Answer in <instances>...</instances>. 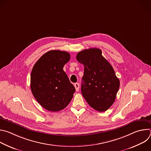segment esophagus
Returning a JSON list of instances; mask_svg holds the SVG:
<instances>
[{"label": "esophagus", "instance_id": "obj_1", "mask_svg": "<svg viewBox=\"0 0 151 151\" xmlns=\"http://www.w3.org/2000/svg\"><path fill=\"white\" fill-rule=\"evenodd\" d=\"M74 86H75V87L76 91H78L79 90V83H75L74 84Z\"/></svg>", "mask_w": 151, "mask_h": 151}]
</instances>
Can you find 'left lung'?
Segmentation results:
<instances>
[{
  "mask_svg": "<svg viewBox=\"0 0 151 151\" xmlns=\"http://www.w3.org/2000/svg\"><path fill=\"white\" fill-rule=\"evenodd\" d=\"M101 50L90 48L78 53L77 60L84 66L81 93L93 108L104 112L114 103L119 80Z\"/></svg>",
  "mask_w": 151,
  "mask_h": 151,
  "instance_id": "1",
  "label": "left lung"
}]
</instances>
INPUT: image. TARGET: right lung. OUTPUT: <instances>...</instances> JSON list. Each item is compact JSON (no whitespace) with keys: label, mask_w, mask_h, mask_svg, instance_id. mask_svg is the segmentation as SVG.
Returning a JSON list of instances; mask_svg holds the SVG:
<instances>
[{"label":"right lung","mask_w":151,"mask_h":151,"mask_svg":"<svg viewBox=\"0 0 151 151\" xmlns=\"http://www.w3.org/2000/svg\"><path fill=\"white\" fill-rule=\"evenodd\" d=\"M70 58L68 52L51 50L43 55L32 69V93L37 102L49 111L57 112L65 108L75 92L63 70Z\"/></svg>","instance_id":"obj_1"}]
</instances>
